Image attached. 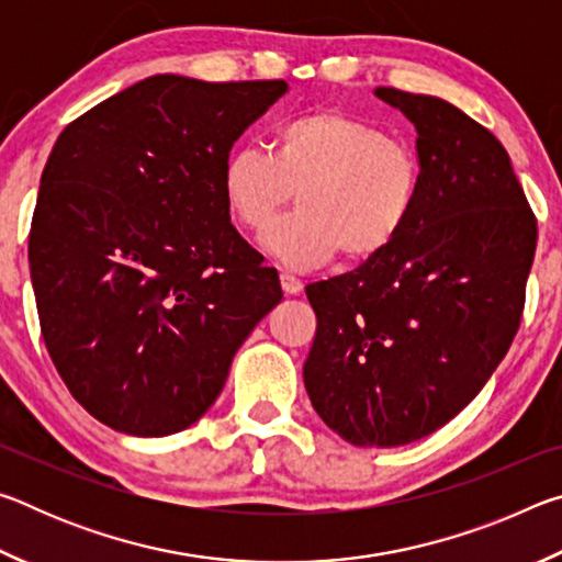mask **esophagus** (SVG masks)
I'll list each match as a JSON object with an SVG mask.
<instances>
[{"label": "esophagus", "mask_w": 562, "mask_h": 562, "mask_svg": "<svg viewBox=\"0 0 562 562\" xmlns=\"http://www.w3.org/2000/svg\"><path fill=\"white\" fill-rule=\"evenodd\" d=\"M280 284H282L284 294H300L302 292V280H297L290 272H282L280 274Z\"/></svg>", "instance_id": "34e87169"}]
</instances>
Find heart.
I'll use <instances>...</instances> for the list:
<instances>
[{"mask_svg": "<svg viewBox=\"0 0 562 562\" xmlns=\"http://www.w3.org/2000/svg\"><path fill=\"white\" fill-rule=\"evenodd\" d=\"M424 164L414 144L341 111H310L272 128L268 154L237 146L221 168L233 221L265 237L292 201L300 211L274 227L270 250L297 270L337 252L367 262L386 252L422 201Z\"/></svg>", "mask_w": 562, "mask_h": 562, "instance_id": "b5f03b06", "label": "heart"}]
</instances>
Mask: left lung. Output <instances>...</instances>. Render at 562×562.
I'll return each mask as SVG.
<instances>
[{
  "instance_id": "left-lung-1",
  "label": "left lung",
  "mask_w": 562,
  "mask_h": 562,
  "mask_svg": "<svg viewBox=\"0 0 562 562\" xmlns=\"http://www.w3.org/2000/svg\"><path fill=\"white\" fill-rule=\"evenodd\" d=\"M416 126L424 188L404 235L307 288L310 402L355 446H402L481 392L520 327L538 221L501 140L449 101L382 87Z\"/></svg>"
}]
</instances>
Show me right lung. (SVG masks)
Segmentation results:
<instances>
[{"label": "right lung", "instance_id": "add662e5", "mask_svg": "<svg viewBox=\"0 0 562 562\" xmlns=\"http://www.w3.org/2000/svg\"><path fill=\"white\" fill-rule=\"evenodd\" d=\"M284 81L158 74L61 131L42 173L30 268L42 337L71 396L111 429H188L282 300L231 223L221 168Z\"/></svg>", "mask_w": 562, "mask_h": 562}]
</instances>
